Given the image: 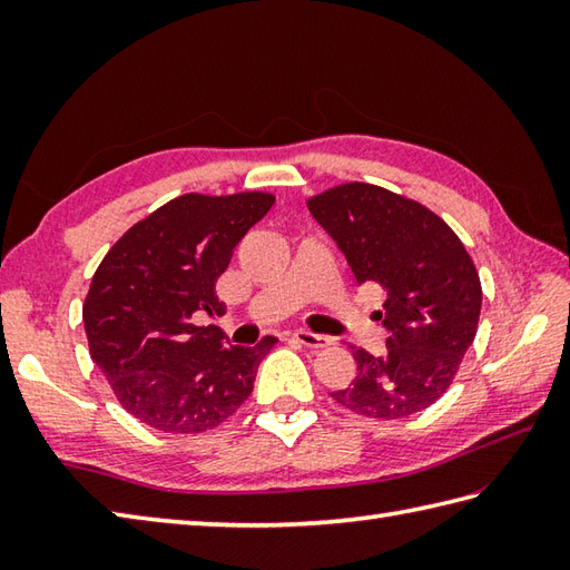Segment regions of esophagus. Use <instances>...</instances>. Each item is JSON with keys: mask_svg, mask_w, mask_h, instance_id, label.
<instances>
[{"mask_svg": "<svg viewBox=\"0 0 570 570\" xmlns=\"http://www.w3.org/2000/svg\"><path fill=\"white\" fill-rule=\"evenodd\" d=\"M294 341L301 343L304 347H311V350H318V347H325L331 341L325 335H318V333H311V331H294Z\"/></svg>", "mask_w": 570, "mask_h": 570, "instance_id": "1", "label": "esophagus"}]
</instances>
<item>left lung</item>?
<instances>
[{
  "label": "left lung",
  "instance_id": "left-lung-1",
  "mask_svg": "<svg viewBox=\"0 0 570 570\" xmlns=\"http://www.w3.org/2000/svg\"><path fill=\"white\" fill-rule=\"evenodd\" d=\"M308 210L345 254L357 284L384 288L377 311L386 353L353 347V384L331 396L372 419H404L451 386L475 341L480 276L463 242L421 203L370 186L345 184L308 200Z\"/></svg>",
  "mask_w": 570,
  "mask_h": 570
}]
</instances>
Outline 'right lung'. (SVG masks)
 <instances>
[{"label": "right lung", "instance_id": "add662e5", "mask_svg": "<svg viewBox=\"0 0 570 570\" xmlns=\"http://www.w3.org/2000/svg\"><path fill=\"white\" fill-rule=\"evenodd\" d=\"M269 193L186 196L129 227L105 254L82 306L90 357L131 416L164 433H200L252 394L259 362L276 345H227L193 325L223 316L215 282L237 242L269 213Z\"/></svg>", "mask_w": 570, "mask_h": 570}]
</instances>
